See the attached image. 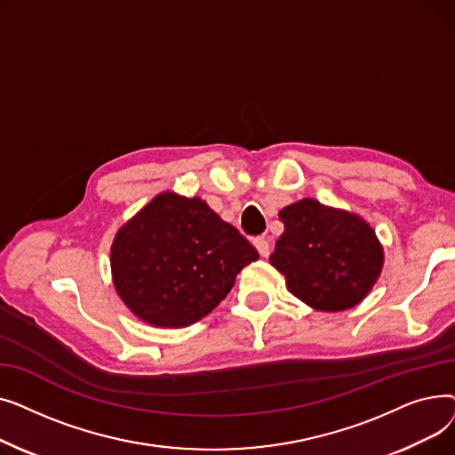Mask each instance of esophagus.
<instances>
[{"instance_id": "1", "label": "esophagus", "mask_w": 455, "mask_h": 455, "mask_svg": "<svg viewBox=\"0 0 455 455\" xmlns=\"http://www.w3.org/2000/svg\"><path fill=\"white\" fill-rule=\"evenodd\" d=\"M254 247L258 249V252H259V256H264V258H267L269 256V249H271V245H269V240L267 237H256L254 240Z\"/></svg>"}]
</instances>
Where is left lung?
<instances>
[{"mask_svg": "<svg viewBox=\"0 0 455 455\" xmlns=\"http://www.w3.org/2000/svg\"><path fill=\"white\" fill-rule=\"evenodd\" d=\"M283 234L271 266L288 290L321 312L360 304L384 267V247L360 215L302 199L278 212Z\"/></svg>", "mask_w": 455, "mask_h": 455, "instance_id": "1", "label": "left lung"}]
</instances>
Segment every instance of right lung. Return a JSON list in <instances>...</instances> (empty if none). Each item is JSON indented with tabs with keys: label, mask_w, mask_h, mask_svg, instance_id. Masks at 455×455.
<instances>
[{
	"label": "right lung",
	"mask_w": 455,
	"mask_h": 455,
	"mask_svg": "<svg viewBox=\"0 0 455 455\" xmlns=\"http://www.w3.org/2000/svg\"><path fill=\"white\" fill-rule=\"evenodd\" d=\"M258 251L203 199L164 191L117 230L114 288L131 312L158 328L201 321L232 290Z\"/></svg>",
	"instance_id": "obj_1"
}]
</instances>
